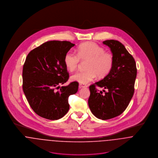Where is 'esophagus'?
Masks as SVG:
<instances>
[{
  "label": "esophagus",
  "instance_id": "1",
  "mask_svg": "<svg viewBox=\"0 0 158 158\" xmlns=\"http://www.w3.org/2000/svg\"><path fill=\"white\" fill-rule=\"evenodd\" d=\"M88 86L85 84H83V83H80V88H87Z\"/></svg>",
  "mask_w": 158,
  "mask_h": 158
}]
</instances>
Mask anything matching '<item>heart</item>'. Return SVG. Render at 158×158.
Masks as SVG:
<instances>
[{"instance_id": "b5f03b06", "label": "heart", "mask_w": 158, "mask_h": 158, "mask_svg": "<svg viewBox=\"0 0 158 158\" xmlns=\"http://www.w3.org/2000/svg\"><path fill=\"white\" fill-rule=\"evenodd\" d=\"M80 60L87 61L86 70L78 71L70 78L73 81L86 84L93 80L95 77L103 78L111 72L114 64L113 56L106 52L105 49L92 42L79 45L77 54L72 51L68 52L64 57V63L69 71L72 72L78 67Z\"/></svg>"}]
</instances>
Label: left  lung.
I'll return each mask as SVG.
<instances>
[{
    "mask_svg": "<svg viewBox=\"0 0 158 158\" xmlns=\"http://www.w3.org/2000/svg\"><path fill=\"white\" fill-rule=\"evenodd\" d=\"M103 44L113 53V68L103 79L89 86L88 105L96 117L108 120L120 115L128 106L135 92L137 69L134 58L121 43L111 40ZM96 86L106 90H98Z\"/></svg>",
    "mask_w": 158,
    "mask_h": 158,
    "instance_id": "8db88e82",
    "label": "left lung"
}]
</instances>
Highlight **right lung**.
<instances>
[{"label": "right lung", "mask_w": 158, "mask_h": 158, "mask_svg": "<svg viewBox=\"0 0 158 158\" xmlns=\"http://www.w3.org/2000/svg\"><path fill=\"white\" fill-rule=\"evenodd\" d=\"M74 45L66 41H47L30 51L26 58L23 91L31 109L41 117L52 120L62 118L69 110V97L78 91L77 81L60 86L69 79L64 57Z\"/></svg>", "instance_id": "1"}]
</instances>
